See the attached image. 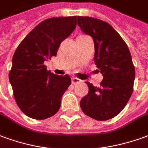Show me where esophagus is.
<instances>
[{
  "label": "esophagus",
  "instance_id": "esophagus-1",
  "mask_svg": "<svg viewBox=\"0 0 148 148\" xmlns=\"http://www.w3.org/2000/svg\"><path fill=\"white\" fill-rule=\"evenodd\" d=\"M82 82L81 79H79V78H77L76 77H72V83L73 84H77V83H80Z\"/></svg>",
  "mask_w": 148,
  "mask_h": 148
}]
</instances>
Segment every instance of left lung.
Returning a JSON list of instances; mask_svg holds the SVG:
<instances>
[{"mask_svg": "<svg viewBox=\"0 0 148 148\" xmlns=\"http://www.w3.org/2000/svg\"><path fill=\"white\" fill-rule=\"evenodd\" d=\"M77 25L93 38L95 62L103 76L99 86L86 82L89 91L80 106L92 119L108 120L120 113L132 96L135 77L132 55L120 35L106 21L77 16Z\"/></svg>", "mask_w": 148, "mask_h": 148, "instance_id": "8db88e82", "label": "left lung"}]
</instances>
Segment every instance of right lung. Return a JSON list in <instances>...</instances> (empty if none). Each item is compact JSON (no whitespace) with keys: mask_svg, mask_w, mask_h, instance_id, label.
<instances>
[{"mask_svg":"<svg viewBox=\"0 0 148 148\" xmlns=\"http://www.w3.org/2000/svg\"><path fill=\"white\" fill-rule=\"evenodd\" d=\"M77 16H58L43 21L24 38L12 59L9 82L21 111L34 119L54 115L62 97L71 84V77L46 70L44 62L56 56L61 42L75 29Z\"/></svg>","mask_w":148,"mask_h":148,"instance_id":"obj_1","label":"right lung"}]
</instances>
